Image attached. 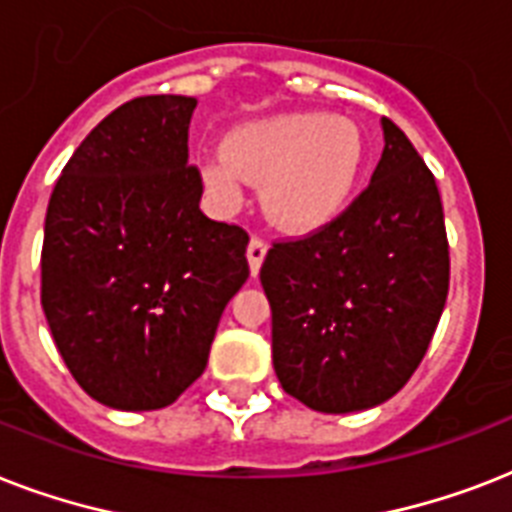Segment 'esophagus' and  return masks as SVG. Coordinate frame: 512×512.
I'll return each instance as SVG.
<instances>
[{"label":"esophagus","instance_id":"obj_1","mask_svg":"<svg viewBox=\"0 0 512 512\" xmlns=\"http://www.w3.org/2000/svg\"><path fill=\"white\" fill-rule=\"evenodd\" d=\"M265 255H268V244L255 236V239L249 241V247H247V260H249V271H252V276L260 273V265H263Z\"/></svg>","mask_w":512,"mask_h":512}]
</instances>
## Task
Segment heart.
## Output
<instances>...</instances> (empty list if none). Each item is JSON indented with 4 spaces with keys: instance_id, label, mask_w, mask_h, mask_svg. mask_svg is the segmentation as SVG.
I'll list each match as a JSON object with an SVG mask.
<instances>
[{
    "instance_id": "b5f03b06",
    "label": "heart",
    "mask_w": 512,
    "mask_h": 512,
    "mask_svg": "<svg viewBox=\"0 0 512 512\" xmlns=\"http://www.w3.org/2000/svg\"><path fill=\"white\" fill-rule=\"evenodd\" d=\"M366 164V135L356 122L321 111H292L241 124L223 148L201 156L209 196L236 207L247 185H265V212L284 231L327 228L348 209Z\"/></svg>"
}]
</instances>
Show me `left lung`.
I'll use <instances>...</instances> for the list:
<instances>
[{
  "instance_id": "obj_1",
  "label": "left lung",
  "mask_w": 512,
  "mask_h": 512,
  "mask_svg": "<svg viewBox=\"0 0 512 512\" xmlns=\"http://www.w3.org/2000/svg\"><path fill=\"white\" fill-rule=\"evenodd\" d=\"M372 183L327 228L273 241L260 268L281 388L316 412L369 409L420 366L449 295L436 177L382 119Z\"/></svg>"
}]
</instances>
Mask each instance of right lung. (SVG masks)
I'll return each instance as SVG.
<instances>
[{
    "instance_id": "add662e5",
    "label": "right lung",
    "mask_w": 512,
    "mask_h": 512,
    "mask_svg": "<svg viewBox=\"0 0 512 512\" xmlns=\"http://www.w3.org/2000/svg\"><path fill=\"white\" fill-rule=\"evenodd\" d=\"M193 108L143 95L111 111L68 159L44 217L52 340L74 380L124 412L170 406L199 380L249 276L247 231L199 209Z\"/></svg>"
}]
</instances>
